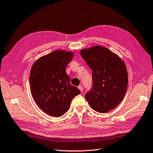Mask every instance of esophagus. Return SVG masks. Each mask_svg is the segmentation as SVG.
I'll use <instances>...</instances> for the list:
<instances>
[{
  "instance_id": "esophagus-1",
  "label": "esophagus",
  "mask_w": 153,
  "mask_h": 153,
  "mask_svg": "<svg viewBox=\"0 0 153 153\" xmlns=\"http://www.w3.org/2000/svg\"><path fill=\"white\" fill-rule=\"evenodd\" d=\"M78 88H79V89L80 90V91L82 92V91H83V87L82 86L80 85L79 87H78Z\"/></svg>"
}]
</instances>
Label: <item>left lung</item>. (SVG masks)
Masks as SVG:
<instances>
[{"mask_svg":"<svg viewBox=\"0 0 153 153\" xmlns=\"http://www.w3.org/2000/svg\"><path fill=\"white\" fill-rule=\"evenodd\" d=\"M80 55L92 70L93 86L85 98L93 110L106 113L122 101L128 84V74L119 56L103 46L82 49Z\"/></svg>","mask_w":153,"mask_h":153,"instance_id":"obj_1","label":"left lung"}]
</instances>
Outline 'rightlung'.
Instances as JSON below:
<instances>
[{"label":"right lung","instance_id":"add662e5","mask_svg":"<svg viewBox=\"0 0 153 153\" xmlns=\"http://www.w3.org/2000/svg\"><path fill=\"white\" fill-rule=\"evenodd\" d=\"M73 55L71 51H54L39 58L31 69L32 95L40 109L49 116H63L69 109L73 98L80 93L71 85L65 71Z\"/></svg>","mask_w":153,"mask_h":153}]
</instances>
